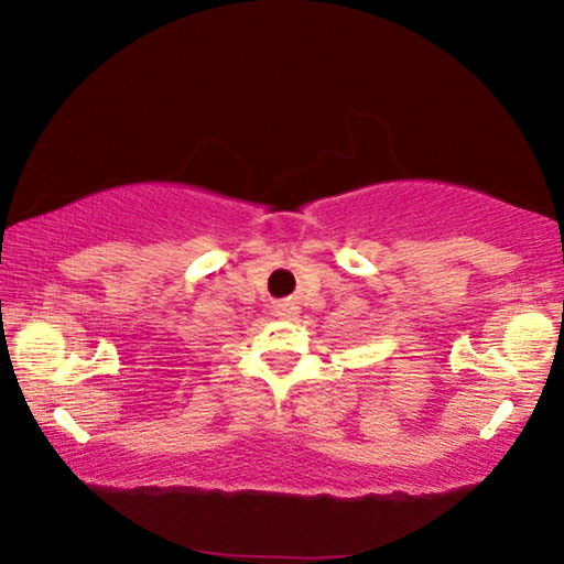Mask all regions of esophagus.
I'll list each match as a JSON object with an SVG mask.
<instances>
[{
    "mask_svg": "<svg viewBox=\"0 0 564 564\" xmlns=\"http://www.w3.org/2000/svg\"><path fill=\"white\" fill-rule=\"evenodd\" d=\"M275 316L291 318V316H295V308L291 303H279V305H275Z\"/></svg>",
    "mask_w": 564,
    "mask_h": 564,
    "instance_id": "obj_1",
    "label": "esophagus"
}]
</instances>
